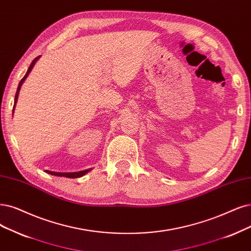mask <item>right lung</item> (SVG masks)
Segmentation results:
<instances>
[{"label": "right lung", "mask_w": 251, "mask_h": 251, "mask_svg": "<svg viewBox=\"0 0 251 251\" xmlns=\"http://www.w3.org/2000/svg\"><path fill=\"white\" fill-rule=\"evenodd\" d=\"M40 58V55L39 57H37L32 63H31V65H30V67H29V69H27V71H26V73H25V75L23 77V79L20 81V83H18V88H17V91H16V94H15V98H14V105H13V113H14V107H15V105H16V102H17V98H18V94H20V90H21V87H22V85H23V82L25 80V78L27 77V75H29L30 74V72L32 71V69H33V67H34V65H35V63L38 61V59ZM92 169H89V170H85V171H80V172H74V173H58V172H51V171H48L46 170L45 172L48 173V174H50V175H52V176H57V177H66V178H79V177H82V176H85L87 173H89L90 171H91Z\"/></svg>", "instance_id": "right-lung-1"}]
</instances>
